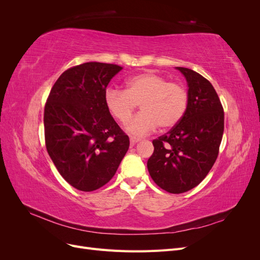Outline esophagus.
<instances>
[{"mask_svg":"<svg viewBox=\"0 0 260 260\" xmlns=\"http://www.w3.org/2000/svg\"><path fill=\"white\" fill-rule=\"evenodd\" d=\"M141 139L140 138H136V137H130V144L131 145H135L136 143L140 142Z\"/></svg>","mask_w":260,"mask_h":260,"instance_id":"1","label":"esophagus"}]
</instances>
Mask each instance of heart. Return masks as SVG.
<instances>
[{"label":"heart","mask_w":260,"mask_h":260,"mask_svg":"<svg viewBox=\"0 0 260 260\" xmlns=\"http://www.w3.org/2000/svg\"><path fill=\"white\" fill-rule=\"evenodd\" d=\"M105 104L121 123L130 119L140 104L142 112L125 124V130L133 136H144L158 125L170 129L182 120L188 106V92L184 85L160 75L142 73L130 77L124 90L108 89Z\"/></svg>","instance_id":"1"}]
</instances>
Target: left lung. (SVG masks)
<instances>
[{"instance_id": "obj_1", "label": "left lung", "mask_w": 260, "mask_h": 260, "mask_svg": "<svg viewBox=\"0 0 260 260\" xmlns=\"http://www.w3.org/2000/svg\"><path fill=\"white\" fill-rule=\"evenodd\" d=\"M177 68L187 81V111L166 135L153 140L154 153L147 160L154 182L172 194L190 191L205 179L224 129L223 107L212 84L192 69Z\"/></svg>"}]
</instances>
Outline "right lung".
Returning <instances> with one entry per match:
<instances>
[{"mask_svg":"<svg viewBox=\"0 0 260 260\" xmlns=\"http://www.w3.org/2000/svg\"><path fill=\"white\" fill-rule=\"evenodd\" d=\"M121 66L90 61L70 67L52 86L44 107L45 146L60 176L91 192L109 182L129 138L105 104L106 88Z\"/></svg>","mask_w":260,"mask_h":260,"instance_id":"1","label":"right lung"}]
</instances>
